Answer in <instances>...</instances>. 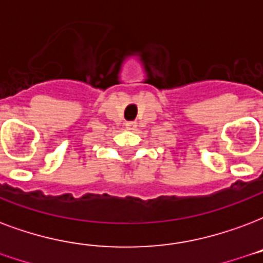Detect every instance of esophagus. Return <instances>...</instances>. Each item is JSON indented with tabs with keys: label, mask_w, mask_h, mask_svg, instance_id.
<instances>
[{
	"label": "esophagus",
	"mask_w": 263,
	"mask_h": 263,
	"mask_svg": "<svg viewBox=\"0 0 263 263\" xmlns=\"http://www.w3.org/2000/svg\"><path fill=\"white\" fill-rule=\"evenodd\" d=\"M125 128H126V129H131V131H134V129L137 128V122H135V121L125 122Z\"/></svg>",
	"instance_id": "1"
}]
</instances>
